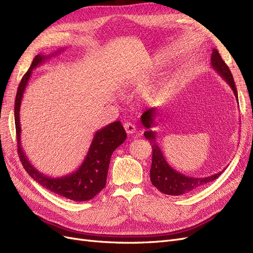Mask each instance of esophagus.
<instances>
[{
  "mask_svg": "<svg viewBox=\"0 0 253 253\" xmlns=\"http://www.w3.org/2000/svg\"><path fill=\"white\" fill-rule=\"evenodd\" d=\"M124 126H125L126 132L128 135H132V134H134L136 132V126H135L134 124H131V122H127V124H125Z\"/></svg>",
  "mask_w": 253,
  "mask_h": 253,
  "instance_id": "obj_1",
  "label": "esophagus"
}]
</instances>
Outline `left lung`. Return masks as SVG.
<instances>
[{
  "instance_id": "1",
  "label": "left lung",
  "mask_w": 253,
  "mask_h": 253,
  "mask_svg": "<svg viewBox=\"0 0 253 253\" xmlns=\"http://www.w3.org/2000/svg\"><path fill=\"white\" fill-rule=\"evenodd\" d=\"M211 65L221 78H223L233 90L236 101H239L237 91L234 84L232 74L229 70V67L225 63V61L221 59L218 51L214 48L211 53ZM157 115V109L152 108L145 111L140 117L141 124L147 128V131L143 133L144 137L150 141L152 145L153 156H152V166L150 170V176L152 185L156 187L160 192L168 195H181L193 192L203 186H206L213 180H215L218 176L225 171H220L214 175L207 176V177H190L185 174L174 170L173 168L167 163V160L163 154V151L160 149L156 141V133L152 131L151 127L154 126L155 117Z\"/></svg>"
}]
</instances>
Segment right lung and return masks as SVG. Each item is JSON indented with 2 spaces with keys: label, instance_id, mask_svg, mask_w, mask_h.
Returning <instances> with one entry per match:
<instances>
[{
  "label": "right lung",
  "instance_id": "add662e5",
  "mask_svg": "<svg viewBox=\"0 0 253 253\" xmlns=\"http://www.w3.org/2000/svg\"><path fill=\"white\" fill-rule=\"evenodd\" d=\"M63 49H59L49 56L37 55L33 60L27 73L23 76L18 87L16 101H14V122L18 139V154L26 172L39 182L41 186L51 192L59 194L75 202H85L94 198L105 187L110 160L113 152L126 138V133L120 121H115L95 133L89 149L82 164L75 172L60 177H50L44 175L30 164L21 145L20 106L23 94L33 71L52 56H57Z\"/></svg>",
  "mask_w": 253,
  "mask_h": 253
}]
</instances>
